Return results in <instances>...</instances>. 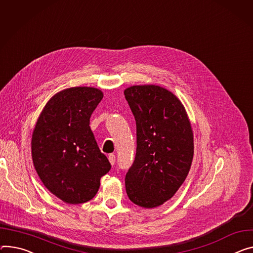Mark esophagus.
Instances as JSON below:
<instances>
[{"instance_id":"34e87169","label":"esophagus","mask_w":253,"mask_h":253,"mask_svg":"<svg viewBox=\"0 0 253 253\" xmlns=\"http://www.w3.org/2000/svg\"><path fill=\"white\" fill-rule=\"evenodd\" d=\"M109 162L112 166H114L115 163H116V156H115L114 154H110L109 155Z\"/></svg>"}]
</instances>
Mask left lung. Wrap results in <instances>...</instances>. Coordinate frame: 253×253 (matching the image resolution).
Segmentation results:
<instances>
[{"instance_id":"8db88e82","label":"left lung","mask_w":253,"mask_h":253,"mask_svg":"<svg viewBox=\"0 0 253 253\" xmlns=\"http://www.w3.org/2000/svg\"><path fill=\"white\" fill-rule=\"evenodd\" d=\"M136 121L137 147L126 173L128 198L142 208L162 206L185 181L194 156L187 111L169 89L155 84L124 90Z\"/></svg>"}]
</instances>
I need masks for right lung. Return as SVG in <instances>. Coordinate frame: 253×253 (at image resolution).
Returning a JSON list of instances; mask_svg holds the SVG:
<instances>
[{"instance_id":"obj_1","label":"right lung","mask_w":253,"mask_h":253,"mask_svg":"<svg viewBox=\"0 0 253 253\" xmlns=\"http://www.w3.org/2000/svg\"><path fill=\"white\" fill-rule=\"evenodd\" d=\"M103 96L91 86L60 90L45 105L33 130L31 153L37 174L66 204L93 199L101 177L111 169L89 127Z\"/></svg>"}]
</instances>
